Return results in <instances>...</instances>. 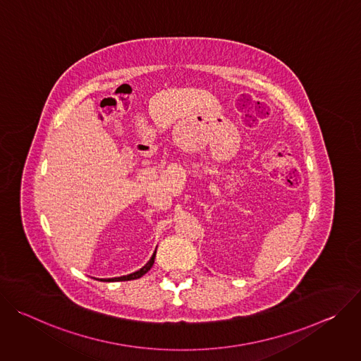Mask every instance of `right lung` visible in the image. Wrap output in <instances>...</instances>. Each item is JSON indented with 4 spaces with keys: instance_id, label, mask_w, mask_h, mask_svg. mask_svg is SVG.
Returning a JSON list of instances; mask_svg holds the SVG:
<instances>
[{
    "instance_id": "right-lung-1",
    "label": "right lung",
    "mask_w": 361,
    "mask_h": 361,
    "mask_svg": "<svg viewBox=\"0 0 361 361\" xmlns=\"http://www.w3.org/2000/svg\"><path fill=\"white\" fill-rule=\"evenodd\" d=\"M156 252H157V248H156V251H154V254L151 255V259L148 260V263L144 266V267H141L140 270H137L135 273H131V274H127V276H123V277H113V279H104V281H127V280H135V279H140V277H142L151 267H152V264H154V259H156Z\"/></svg>"
}]
</instances>
